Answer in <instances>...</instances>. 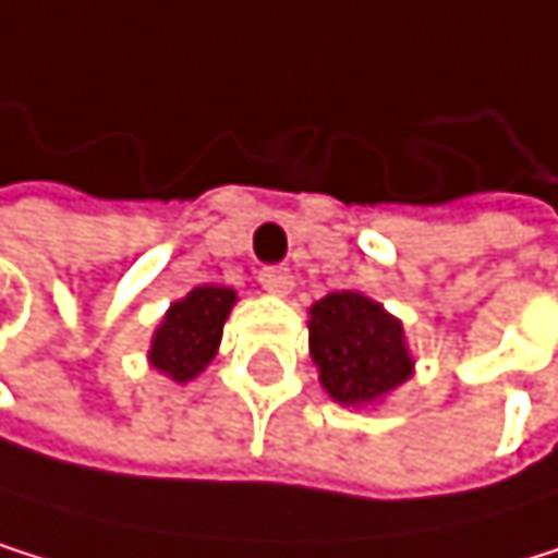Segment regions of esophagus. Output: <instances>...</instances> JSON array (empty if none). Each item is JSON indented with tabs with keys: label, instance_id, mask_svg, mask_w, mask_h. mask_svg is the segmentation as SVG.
Segmentation results:
<instances>
[{
	"label": "esophagus",
	"instance_id": "esophagus-1",
	"mask_svg": "<svg viewBox=\"0 0 558 558\" xmlns=\"http://www.w3.org/2000/svg\"><path fill=\"white\" fill-rule=\"evenodd\" d=\"M260 284H264V291H270V294H288V291L294 288V277H291L288 267L270 264V267H260Z\"/></svg>",
	"mask_w": 558,
	"mask_h": 558
}]
</instances>
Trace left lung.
<instances>
[{
	"instance_id": "left-lung-1",
	"label": "left lung",
	"mask_w": 558,
	"mask_h": 558,
	"mask_svg": "<svg viewBox=\"0 0 558 558\" xmlns=\"http://www.w3.org/2000/svg\"><path fill=\"white\" fill-rule=\"evenodd\" d=\"M312 359L331 400L373 403L410 379L403 325L359 291H335L312 307Z\"/></svg>"
}]
</instances>
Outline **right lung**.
<instances>
[{"label": "right lung", "instance_id": "add662e5", "mask_svg": "<svg viewBox=\"0 0 558 558\" xmlns=\"http://www.w3.org/2000/svg\"><path fill=\"white\" fill-rule=\"evenodd\" d=\"M233 301L236 294L230 288L216 284L193 288L182 301H175L151 339L148 359L155 369H162L175 383L196 379L216 355Z\"/></svg>", "mask_w": 558, "mask_h": 558}]
</instances>
